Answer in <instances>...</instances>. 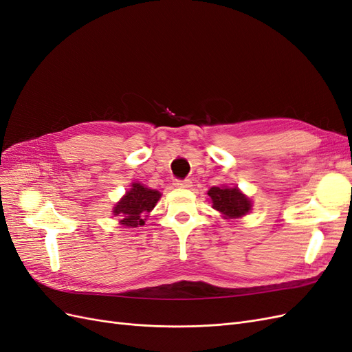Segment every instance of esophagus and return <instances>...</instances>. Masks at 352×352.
<instances>
[{
	"label": "esophagus",
	"mask_w": 352,
	"mask_h": 352,
	"mask_svg": "<svg viewBox=\"0 0 352 352\" xmlns=\"http://www.w3.org/2000/svg\"><path fill=\"white\" fill-rule=\"evenodd\" d=\"M173 185L176 188H189L190 186V180L189 179H175Z\"/></svg>",
	"instance_id": "esophagus-1"
}]
</instances>
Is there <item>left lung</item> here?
I'll return each instance as SVG.
<instances>
[{
  "mask_svg": "<svg viewBox=\"0 0 352 352\" xmlns=\"http://www.w3.org/2000/svg\"><path fill=\"white\" fill-rule=\"evenodd\" d=\"M212 202V208L220 211L226 217H241L251 210V201L241 194L238 188L212 186L207 192Z\"/></svg>",
  "mask_w": 352,
  "mask_h": 352,
  "instance_id": "8db88e82",
  "label": "left lung"
}]
</instances>
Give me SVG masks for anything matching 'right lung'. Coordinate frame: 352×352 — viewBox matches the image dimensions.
<instances>
[{
  "label": "right lung",
  "mask_w": 352,
  "mask_h": 352,
  "mask_svg": "<svg viewBox=\"0 0 352 352\" xmlns=\"http://www.w3.org/2000/svg\"><path fill=\"white\" fill-rule=\"evenodd\" d=\"M162 194L155 189H148L141 184H132L129 192L117 202L113 212L120 217V223L127 228H138L145 225V217L150 212Z\"/></svg>",
  "instance_id": "add662e5"
}]
</instances>
